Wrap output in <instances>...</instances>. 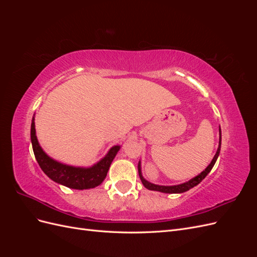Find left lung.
I'll return each instance as SVG.
<instances>
[{
	"label": "left lung",
	"instance_id": "8db88e82",
	"mask_svg": "<svg viewBox=\"0 0 257 257\" xmlns=\"http://www.w3.org/2000/svg\"><path fill=\"white\" fill-rule=\"evenodd\" d=\"M219 135H220L219 147H217L216 153H215V155L213 157L211 163H210V164L205 168V170H203V172H201L199 175H197L196 177L192 178L191 180L186 181L184 183H181V184H177V185H159V184H154V183L149 182V181L146 180V179L143 177V174H142V162L139 161L138 162V174H139V178H141V180H142L145 188H147L148 190H150V191H158V192L168 193V194H178V193H183V192L189 191L190 189L194 188V186H196L197 184H199L206 178V176L210 172H211V169L214 166L217 158H219V154H220V151H221V141H222L221 127H219Z\"/></svg>",
	"mask_w": 257,
	"mask_h": 257
}]
</instances>
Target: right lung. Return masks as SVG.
Instances as JSON below:
<instances>
[{"label": "right lung", "instance_id": "add662e5", "mask_svg": "<svg viewBox=\"0 0 257 257\" xmlns=\"http://www.w3.org/2000/svg\"><path fill=\"white\" fill-rule=\"evenodd\" d=\"M34 120L35 119L33 116L32 123H31V142H32L35 159L43 172L52 181L75 190L93 189L103 183L111 163L115 158L116 153L120 150L121 146L116 145L111 147L102 160H99L94 165L90 167L66 165L53 160L43 150L36 137Z\"/></svg>", "mask_w": 257, "mask_h": 257}]
</instances>
